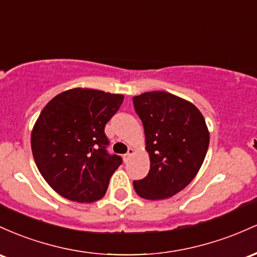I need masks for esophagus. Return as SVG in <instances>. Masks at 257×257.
Masks as SVG:
<instances>
[{"label":"esophagus","instance_id":"1","mask_svg":"<svg viewBox=\"0 0 257 257\" xmlns=\"http://www.w3.org/2000/svg\"><path fill=\"white\" fill-rule=\"evenodd\" d=\"M135 154V151L132 148H128V152L126 153L125 154V157H123V159H125V161H128L130 160V158L132 157V155Z\"/></svg>","mask_w":257,"mask_h":257}]
</instances>
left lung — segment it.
Returning a JSON list of instances; mask_svg holds the SVG:
<instances>
[{
  "instance_id": "left-lung-1",
  "label": "left lung",
  "mask_w": 257,
  "mask_h": 257,
  "mask_svg": "<svg viewBox=\"0 0 257 257\" xmlns=\"http://www.w3.org/2000/svg\"><path fill=\"white\" fill-rule=\"evenodd\" d=\"M142 120L151 170L134 181L141 198L160 200L177 194L192 182L203 165L210 134L205 119L193 103L164 91L134 97Z\"/></svg>"
}]
</instances>
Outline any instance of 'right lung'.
Listing matches in <instances>:
<instances>
[{
	"label": "right lung",
	"instance_id": "add662e5",
	"mask_svg": "<svg viewBox=\"0 0 257 257\" xmlns=\"http://www.w3.org/2000/svg\"><path fill=\"white\" fill-rule=\"evenodd\" d=\"M122 100V94L76 87L42 109L31 132V151L40 174L59 195L77 203L104 197L122 163L106 152L104 127Z\"/></svg>",
	"mask_w": 257,
	"mask_h": 257
}]
</instances>
